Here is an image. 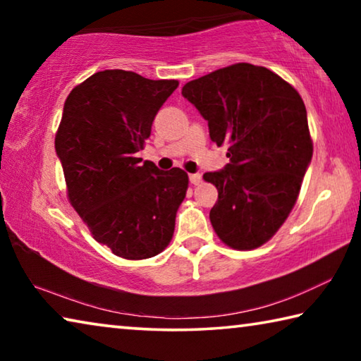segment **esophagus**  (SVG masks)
<instances>
[{"label": "esophagus", "instance_id": "1", "mask_svg": "<svg viewBox=\"0 0 361 361\" xmlns=\"http://www.w3.org/2000/svg\"><path fill=\"white\" fill-rule=\"evenodd\" d=\"M189 181H191V185L197 186V185H200V183H202V175H200V173H191V175H189Z\"/></svg>", "mask_w": 361, "mask_h": 361}]
</instances>
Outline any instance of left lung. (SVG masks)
<instances>
[{"label":"left lung","mask_w":361,"mask_h":361,"mask_svg":"<svg viewBox=\"0 0 361 361\" xmlns=\"http://www.w3.org/2000/svg\"><path fill=\"white\" fill-rule=\"evenodd\" d=\"M209 121L212 142L231 164L204 173L218 200L210 221L219 240L255 250L271 240L295 207L314 143L298 90L264 66L234 63L183 85Z\"/></svg>","instance_id":"1"}]
</instances>
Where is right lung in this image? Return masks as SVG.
<instances>
[{
    "instance_id": "add662e5",
    "label": "right lung",
    "mask_w": 361,
    "mask_h": 361,
    "mask_svg": "<svg viewBox=\"0 0 361 361\" xmlns=\"http://www.w3.org/2000/svg\"><path fill=\"white\" fill-rule=\"evenodd\" d=\"M176 79L99 71L66 97L56 133L66 197L94 239L124 259L159 255L172 240L189 178L135 157Z\"/></svg>"
}]
</instances>
